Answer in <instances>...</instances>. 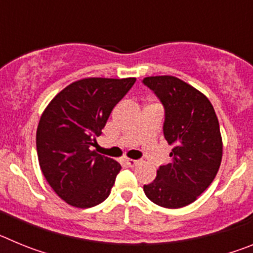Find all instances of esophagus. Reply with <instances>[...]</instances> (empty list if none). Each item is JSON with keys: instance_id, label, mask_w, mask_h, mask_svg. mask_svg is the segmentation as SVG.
I'll use <instances>...</instances> for the list:
<instances>
[{"instance_id": "esophagus-1", "label": "esophagus", "mask_w": 253, "mask_h": 253, "mask_svg": "<svg viewBox=\"0 0 253 253\" xmlns=\"http://www.w3.org/2000/svg\"><path fill=\"white\" fill-rule=\"evenodd\" d=\"M123 162H124L125 165H128L129 167H134V166H137L138 163H139V161L130 160V158H123Z\"/></svg>"}]
</instances>
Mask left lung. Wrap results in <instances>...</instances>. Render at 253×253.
<instances>
[{
    "mask_svg": "<svg viewBox=\"0 0 253 253\" xmlns=\"http://www.w3.org/2000/svg\"><path fill=\"white\" fill-rule=\"evenodd\" d=\"M165 106L163 134L173 146L171 163L144 185L147 198L169 209L186 207L215 178L223 156L219 122L211 102L195 87L173 76L143 80Z\"/></svg>",
    "mask_w": 253,
    "mask_h": 253,
    "instance_id": "obj_1",
    "label": "left lung"
}]
</instances>
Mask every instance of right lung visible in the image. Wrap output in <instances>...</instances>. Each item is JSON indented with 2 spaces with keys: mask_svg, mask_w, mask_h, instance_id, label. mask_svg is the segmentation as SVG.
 <instances>
[{
  "mask_svg": "<svg viewBox=\"0 0 253 253\" xmlns=\"http://www.w3.org/2000/svg\"><path fill=\"white\" fill-rule=\"evenodd\" d=\"M134 82V77L82 78L57 93L40 116L37 129L40 169L67 204L86 209L110 194L122 166L91 151V146Z\"/></svg>",
  "mask_w": 253,
  "mask_h": 253,
  "instance_id": "1",
  "label": "right lung"
}]
</instances>
